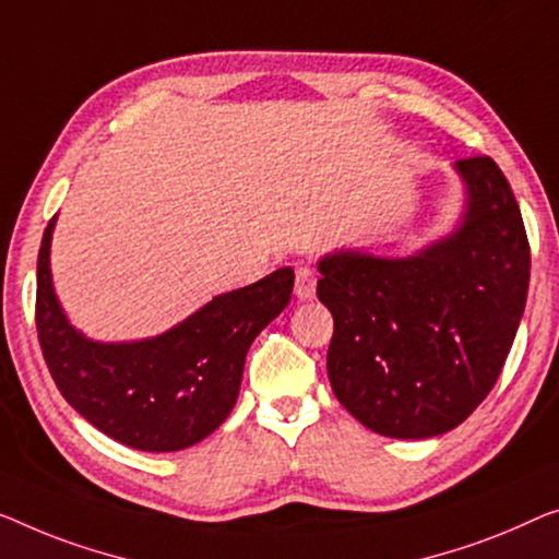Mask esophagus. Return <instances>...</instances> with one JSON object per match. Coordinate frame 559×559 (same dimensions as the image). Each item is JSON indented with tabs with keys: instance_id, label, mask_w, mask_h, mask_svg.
Listing matches in <instances>:
<instances>
[{
	"instance_id": "esophagus-1",
	"label": "esophagus",
	"mask_w": 559,
	"mask_h": 559,
	"mask_svg": "<svg viewBox=\"0 0 559 559\" xmlns=\"http://www.w3.org/2000/svg\"><path fill=\"white\" fill-rule=\"evenodd\" d=\"M296 296L298 301H311L316 296V273L311 269L296 271Z\"/></svg>"
}]
</instances>
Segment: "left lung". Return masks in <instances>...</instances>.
I'll return each mask as SVG.
<instances>
[{"label":"left lung","mask_w":559,"mask_h":559,"mask_svg":"<svg viewBox=\"0 0 559 559\" xmlns=\"http://www.w3.org/2000/svg\"><path fill=\"white\" fill-rule=\"evenodd\" d=\"M452 168L462 205L444 236L412 255L336 248L319 258L331 389L381 437L460 427L492 391L527 301L530 246L510 182L492 157Z\"/></svg>","instance_id":"left-lung-1"}]
</instances>
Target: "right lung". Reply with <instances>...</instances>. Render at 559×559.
<instances>
[{
	"instance_id": "add662e5",
	"label": "right lung",
	"mask_w": 559,
	"mask_h": 559,
	"mask_svg": "<svg viewBox=\"0 0 559 559\" xmlns=\"http://www.w3.org/2000/svg\"><path fill=\"white\" fill-rule=\"evenodd\" d=\"M37 258V333L67 404L103 435L140 452H180L211 437L236 406L246 354L288 306L294 269L213 296L168 331L97 341L74 326L52 281V233Z\"/></svg>"
}]
</instances>
